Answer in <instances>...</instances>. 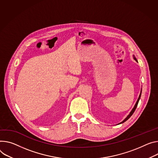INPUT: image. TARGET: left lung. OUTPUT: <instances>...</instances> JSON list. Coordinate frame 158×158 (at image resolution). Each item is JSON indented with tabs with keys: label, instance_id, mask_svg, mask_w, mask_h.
I'll return each instance as SVG.
<instances>
[{
	"label": "left lung",
	"instance_id": "left-lung-1",
	"mask_svg": "<svg viewBox=\"0 0 158 158\" xmlns=\"http://www.w3.org/2000/svg\"><path fill=\"white\" fill-rule=\"evenodd\" d=\"M134 59L137 62V59H136V58L135 56H134ZM140 96H141V92H140V95H139V98H138V99H137V102H136V103H135V106H134V108L132 109V110L131 111V112L130 113V114H128V115L127 116V117L123 121V122H122L121 123H120L119 124H120V123H123V122H126L129 118H130L132 115V114L134 113V111H135V109H136V108H137V105H138V103H139V99H140Z\"/></svg>",
	"mask_w": 158,
	"mask_h": 158
}]
</instances>
